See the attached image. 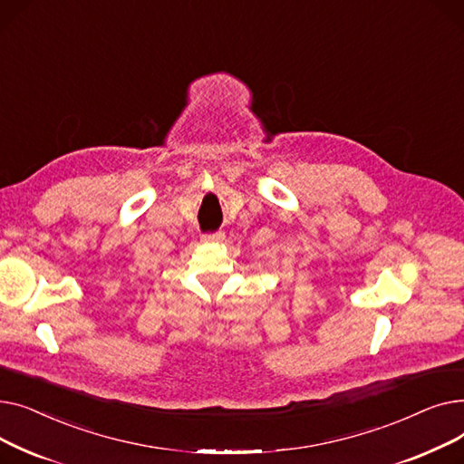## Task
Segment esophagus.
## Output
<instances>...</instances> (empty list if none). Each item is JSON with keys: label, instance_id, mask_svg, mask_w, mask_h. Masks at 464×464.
Returning a JSON list of instances; mask_svg holds the SVG:
<instances>
[{"label": "esophagus", "instance_id": "1", "mask_svg": "<svg viewBox=\"0 0 464 464\" xmlns=\"http://www.w3.org/2000/svg\"><path fill=\"white\" fill-rule=\"evenodd\" d=\"M224 233L222 231H214V233H205L203 235V242H208V245H218V242L224 240Z\"/></svg>", "mask_w": 464, "mask_h": 464}]
</instances>
